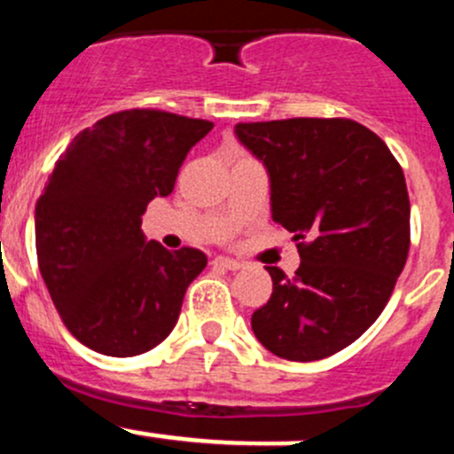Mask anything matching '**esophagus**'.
Segmentation results:
<instances>
[{"instance_id": "1", "label": "esophagus", "mask_w": 454, "mask_h": 454, "mask_svg": "<svg viewBox=\"0 0 454 454\" xmlns=\"http://www.w3.org/2000/svg\"><path fill=\"white\" fill-rule=\"evenodd\" d=\"M213 266L215 268H226V270H239L244 263L237 262V259H232V257H215Z\"/></svg>"}]
</instances>
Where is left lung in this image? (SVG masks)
Returning <instances> with one entry per match:
<instances>
[{
	"instance_id": "left-lung-1",
	"label": "left lung",
	"mask_w": 454,
	"mask_h": 454,
	"mask_svg": "<svg viewBox=\"0 0 454 454\" xmlns=\"http://www.w3.org/2000/svg\"><path fill=\"white\" fill-rule=\"evenodd\" d=\"M268 170L272 219L293 232L294 277L266 266L254 337L288 362H317L362 337L393 294L411 248L406 177L384 142L353 120L237 124Z\"/></svg>"
}]
</instances>
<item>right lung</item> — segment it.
Listing matches in <instances>:
<instances>
[{
  "label": "right lung",
  "instance_id": "add662e5",
  "mask_svg": "<svg viewBox=\"0 0 454 454\" xmlns=\"http://www.w3.org/2000/svg\"><path fill=\"white\" fill-rule=\"evenodd\" d=\"M210 130L213 121L166 110H121L57 160L35 206L39 272L66 328L95 353L142 355L177 324L208 259L146 241L142 215L173 192L188 151Z\"/></svg>",
  "mask_w": 454,
  "mask_h": 454
}]
</instances>
